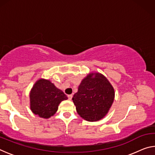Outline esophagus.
<instances>
[{"label": "esophagus", "mask_w": 155, "mask_h": 155, "mask_svg": "<svg viewBox=\"0 0 155 155\" xmlns=\"http://www.w3.org/2000/svg\"><path fill=\"white\" fill-rule=\"evenodd\" d=\"M72 94H70V95H68V99H69L70 100H70H72Z\"/></svg>", "instance_id": "34e87169"}]
</instances>
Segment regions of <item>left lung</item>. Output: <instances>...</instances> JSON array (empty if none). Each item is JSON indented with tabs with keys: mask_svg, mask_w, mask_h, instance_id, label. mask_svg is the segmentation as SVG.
<instances>
[{
	"mask_svg": "<svg viewBox=\"0 0 155 155\" xmlns=\"http://www.w3.org/2000/svg\"><path fill=\"white\" fill-rule=\"evenodd\" d=\"M114 89L101 73H90L81 81L72 98L78 114L89 122L105 116L114 101Z\"/></svg>",
	"mask_w": 155,
	"mask_h": 155,
	"instance_id": "left-lung-1",
	"label": "left lung"
}]
</instances>
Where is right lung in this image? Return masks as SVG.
<instances>
[{"mask_svg":"<svg viewBox=\"0 0 155 155\" xmlns=\"http://www.w3.org/2000/svg\"><path fill=\"white\" fill-rule=\"evenodd\" d=\"M68 97L49 80L39 79L30 92V106L34 114L43 118H49L58 109L61 101Z\"/></svg>","mask_w":155,"mask_h":155,"instance_id":"1","label":"right lung"}]
</instances>
